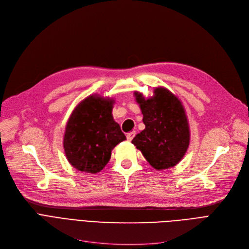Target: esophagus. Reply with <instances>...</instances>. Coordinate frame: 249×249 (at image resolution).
Returning <instances> with one entry per match:
<instances>
[{
	"label": "esophagus",
	"mask_w": 249,
	"mask_h": 249,
	"mask_svg": "<svg viewBox=\"0 0 249 249\" xmlns=\"http://www.w3.org/2000/svg\"><path fill=\"white\" fill-rule=\"evenodd\" d=\"M135 134H136V132H135V131H131V132H129V133H127L126 137H127V139H128L129 141H131V140L133 139V137L135 136Z\"/></svg>",
	"instance_id": "1"
}]
</instances>
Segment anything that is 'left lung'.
I'll return each instance as SVG.
<instances>
[{"mask_svg": "<svg viewBox=\"0 0 249 249\" xmlns=\"http://www.w3.org/2000/svg\"><path fill=\"white\" fill-rule=\"evenodd\" d=\"M145 99L135 91L145 129L132 140L149 164L158 171L177 165L190 144V128L185 108L172 91L156 88Z\"/></svg>", "mask_w": 249, "mask_h": 249, "instance_id": "obj_1", "label": "left lung"}]
</instances>
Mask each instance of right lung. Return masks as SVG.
<instances>
[{"instance_id":"obj_1","label":"right lung","mask_w":249,"mask_h":249,"mask_svg":"<svg viewBox=\"0 0 249 249\" xmlns=\"http://www.w3.org/2000/svg\"><path fill=\"white\" fill-rule=\"evenodd\" d=\"M115 101L93 95L72 111L63 136V148L69 162L77 171L98 174L111 159L113 148L126 139L114 121Z\"/></svg>"}]
</instances>
